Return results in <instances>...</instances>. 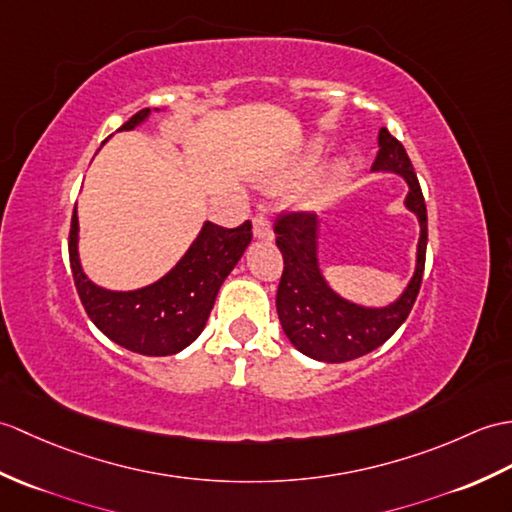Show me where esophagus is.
<instances>
[{
	"instance_id": "1",
	"label": "esophagus",
	"mask_w": 512,
	"mask_h": 512,
	"mask_svg": "<svg viewBox=\"0 0 512 512\" xmlns=\"http://www.w3.org/2000/svg\"><path fill=\"white\" fill-rule=\"evenodd\" d=\"M253 235L259 237V240H272V227L264 213H257L253 218Z\"/></svg>"
}]
</instances>
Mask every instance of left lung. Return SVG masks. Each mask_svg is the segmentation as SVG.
Listing matches in <instances>:
<instances>
[{
	"label": "left lung",
	"instance_id": "left-lung-1",
	"mask_svg": "<svg viewBox=\"0 0 512 512\" xmlns=\"http://www.w3.org/2000/svg\"><path fill=\"white\" fill-rule=\"evenodd\" d=\"M379 152L373 172H392L406 178L410 192L406 207L419 218L417 268L395 303L364 307L342 299L327 285L318 268V220L314 213H281L275 224L277 246L283 255V275L277 290V314L285 336L307 358L318 362H349L395 334L417 301L427 248V209L419 178L406 148L386 128L379 130Z\"/></svg>",
	"mask_w": 512,
	"mask_h": 512
}]
</instances>
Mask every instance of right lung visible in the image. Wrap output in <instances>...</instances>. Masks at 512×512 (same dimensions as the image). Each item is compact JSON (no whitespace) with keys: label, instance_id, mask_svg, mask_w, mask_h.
Returning a JSON list of instances; mask_svg holds the SVG:
<instances>
[{"label":"right lung","instance_id":"1","mask_svg":"<svg viewBox=\"0 0 512 512\" xmlns=\"http://www.w3.org/2000/svg\"><path fill=\"white\" fill-rule=\"evenodd\" d=\"M157 111V109H154ZM150 109L135 113L120 130L148 120ZM253 240L251 222L224 229L205 222L187 253L168 275L146 288L115 292L95 285L80 266L78 213L69 229L71 275L85 312L106 338L141 355H174L189 347L205 329L224 279Z\"/></svg>","mask_w":512,"mask_h":512}]
</instances>
